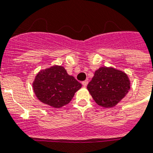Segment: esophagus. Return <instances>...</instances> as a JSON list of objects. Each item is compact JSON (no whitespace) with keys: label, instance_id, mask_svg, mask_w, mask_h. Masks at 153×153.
I'll list each match as a JSON object with an SVG mask.
<instances>
[{"label":"esophagus","instance_id":"esophagus-1","mask_svg":"<svg viewBox=\"0 0 153 153\" xmlns=\"http://www.w3.org/2000/svg\"><path fill=\"white\" fill-rule=\"evenodd\" d=\"M82 85L84 86V87H86V85H87V84H88V80L83 81L82 82Z\"/></svg>","mask_w":153,"mask_h":153}]
</instances>
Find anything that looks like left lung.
<instances>
[{
	"label": "left lung",
	"mask_w": 153,
	"mask_h": 153,
	"mask_svg": "<svg viewBox=\"0 0 153 153\" xmlns=\"http://www.w3.org/2000/svg\"><path fill=\"white\" fill-rule=\"evenodd\" d=\"M130 89L128 75L112 67H100L95 71L87 89L94 101L103 108L119 104Z\"/></svg>",
	"instance_id": "1"
}]
</instances>
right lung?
I'll list each match as a JSON object with an SVG mask.
<instances>
[{
    "label": "right lung",
    "instance_id": "1",
    "mask_svg": "<svg viewBox=\"0 0 153 153\" xmlns=\"http://www.w3.org/2000/svg\"><path fill=\"white\" fill-rule=\"evenodd\" d=\"M33 90L41 102L59 108L72 100L82 87L74 77L67 73L63 66L53 65L41 70L35 76Z\"/></svg>",
    "mask_w": 153,
    "mask_h": 153
}]
</instances>
